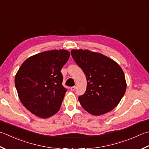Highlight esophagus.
<instances>
[{"label": "esophagus", "mask_w": 149, "mask_h": 149, "mask_svg": "<svg viewBox=\"0 0 149 149\" xmlns=\"http://www.w3.org/2000/svg\"><path fill=\"white\" fill-rule=\"evenodd\" d=\"M75 90V86L70 87V90H71V91H74Z\"/></svg>", "instance_id": "obj_1"}]
</instances>
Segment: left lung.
Here are the masks:
<instances>
[{
    "label": "left lung",
    "instance_id": "obj_1",
    "mask_svg": "<svg viewBox=\"0 0 149 149\" xmlns=\"http://www.w3.org/2000/svg\"><path fill=\"white\" fill-rule=\"evenodd\" d=\"M71 54L87 80L84 94L79 97L86 112L100 116L119 103L127 88L123 70L110 58L88 49H72Z\"/></svg>",
    "mask_w": 149,
    "mask_h": 149
}]
</instances>
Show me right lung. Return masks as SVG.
Listing matches in <instances>:
<instances>
[{
  "label": "right lung",
  "mask_w": 149,
  "mask_h": 149,
  "mask_svg": "<svg viewBox=\"0 0 149 149\" xmlns=\"http://www.w3.org/2000/svg\"><path fill=\"white\" fill-rule=\"evenodd\" d=\"M70 54L52 49L28 58L17 71L15 84L26 109L37 117L48 118L60 109L66 90L61 70Z\"/></svg>",
  "instance_id": "right-lung-1"
}]
</instances>
